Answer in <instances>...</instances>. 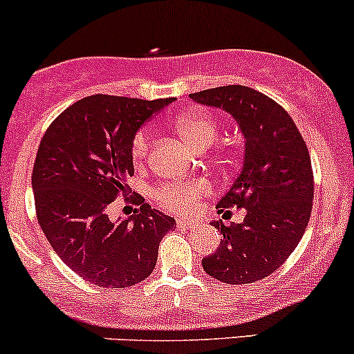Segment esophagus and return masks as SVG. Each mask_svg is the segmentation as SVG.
Returning a JSON list of instances; mask_svg holds the SVG:
<instances>
[{
  "label": "esophagus",
  "instance_id": "obj_1",
  "mask_svg": "<svg viewBox=\"0 0 354 354\" xmlns=\"http://www.w3.org/2000/svg\"><path fill=\"white\" fill-rule=\"evenodd\" d=\"M177 224L180 225V227H187V229L196 227V222H192V221H189V219H178Z\"/></svg>",
  "mask_w": 354,
  "mask_h": 354
}]
</instances>
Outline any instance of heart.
<instances>
[{
  "label": "heart",
  "instance_id": "obj_1",
  "mask_svg": "<svg viewBox=\"0 0 354 354\" xmlns=\"http://www.w3.org/2000/svg\"><path fill=\"white\" fill-rule=\"evenodd\" d=\"M176 132L196 150H207L219 135V122L216 117L205 112H192L180 115L174 122ZM150 147V135L147 130H140L132 140L133 160L142 162L147 157ZM212 187L207 180L194 178L185 182H167L157 189L156 198L165 209L177 214H192L198 202L210 196Z\"/></svg>",
  "mask_w": 354,
  "mask_h": 354
}]
</instances>
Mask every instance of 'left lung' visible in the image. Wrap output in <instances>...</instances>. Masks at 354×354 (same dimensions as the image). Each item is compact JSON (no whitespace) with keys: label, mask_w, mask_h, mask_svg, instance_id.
Here are the masks:
<instances>
[{"label":"left lung","mask_w":354,"mask_h":354,"mask_svg":"<svg viewBox=\"0 0 354 354\" xmlns=\"http://www.w3.org/2000/svg\"><path fill=\"white\" fill-rule=\"evenodd\" d=\"M194 102L232 115L244 135L241 174L217 209H245L244 222L224 225L219 249L202 259L204 271L227 284L268 277L291 256L313 209L311 157L299 130L281 105L242 85L190 93Z\"/></svg>","instance_id":"left-lung-1"}]
</instances>
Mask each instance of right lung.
<instances>
[{
	"instance_id": "right-lung-1",
	"label": "right lung",
	"mask_w": 354,
	"mask_h": 354,
	"mask_svg": "<svg viewBox=\"0 0 354 354\" xmlns=\"http://www.w3.org/2000/svg\"><path fill=\"white\" fill-rule=\"evenodd\" d=\"M172 98L91 95L51 122L35 160L31 185L46 239L70 269L98 288H129L152 274L158 244L176 221L137 197L140 209L110 219L133 176L132 140Z\"/></svg>"
}]
</instances>
